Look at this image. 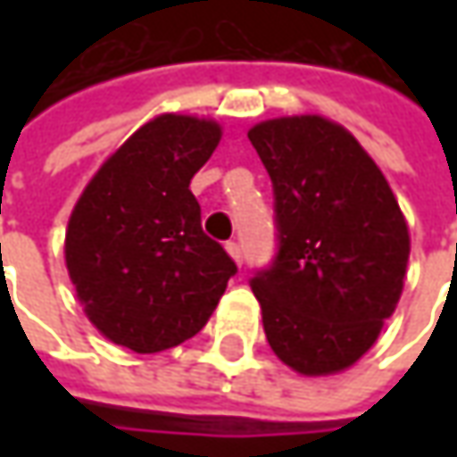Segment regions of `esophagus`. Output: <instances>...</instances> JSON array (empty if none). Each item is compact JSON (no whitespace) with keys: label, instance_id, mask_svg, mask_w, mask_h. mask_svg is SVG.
Instances as JSON below:
<instances>
[{"label":"esophagus","instance_id":"esophagus-1","mask_svg":"<svg viewBox=\"0 0 457 457\" xmlns=\"http://www.w3.org/2000/svg\"><path fill=\"white\" fill-rule=\"evenodd\" d=\"M226 252H228V256H231L237 264H241V246H238L237 241H228V244H226Z\"/></svg>","mask_w":457,"mask_h":457}]
</instances>
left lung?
<instances>
[{
    "label": "left lung",
    "mask_w": 457,
    "mask_h": 457,
    "mask_svg": "<svg viewBox=\"0 0 457 457\" xmlns=\"http://www.w3.org/2000/svg\"><path fill=\"white\" fill-rule=\"evenodd\" d=\"M274 185L279 254L252 279L274 356L300 377L351 369L404 290L410 228L361 142L320 114L249 129Z\"/></svg>",
    "instance_id": "1"
}]
</instances>
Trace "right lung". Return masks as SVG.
<instances>
[{
	"label": "right lung",
	"mask_w": 457,
	"mask_h": 457,
	"mask_svg": "<svg viewBox=\"0 0 457 457\" xmlns=\"http://www.w3.org/2000/svg\"><path fill=\"white\" fill-rule=\"evenodd\" d=\"M220 137L205 116H154L83 187L62 254L86 318L106 341L160 353L213 315L237 264L203 234L190 180Z\"/></svg>",
	"instance_id": "add662e5"
}]
</instances>
